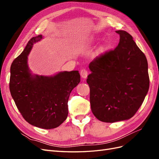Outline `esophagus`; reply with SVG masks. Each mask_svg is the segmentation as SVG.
I'll return each instance as SVG.
<instances>
[{"mask_svg": "<svg viewBox=\"0 0 159 159\" xmlns=\"http://www.w3.org/2000/svg\"><path fill=\"white\" fill-rule=\"evenodd\" d=\"M80 75L81 76V78H84V79H86L88 77V71L86 70L85 69H82L80 71Z\"/></svg>", "mask_w": 159, "mask_h": 159, "instance_id": "1", "label": "esophagus"}]
</instances>
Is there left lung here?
Listing matches in <instances>:
<instances>
[{
	"mask_svg": "<svg viewBox=\"0 0 159 159\" xmlns=\"http://www.w3.org/2000/svg\"><path fill=\"white\" fill-rule=\"evenodd\" d=\"M116 32L120 36L118 46L91 62L87 79L92 113L106 123L131 119L149 88L145 55L128 32Z\"/></svg>",
	"mask_w": 159,
	"mask_h": 159,
	"instance_id": "1",
	"label": "left lung"
}]
</instances>
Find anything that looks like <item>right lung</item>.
<instances>
[{
    "instance_id": "obj_1",
    "label": "right lung",
    "mask_w": 159,
    "mask_h": 159,
    "mask_svg": "<svg viewBox=\"0 0 159 159\" xmlns=\"http://www.w3.org/2000/svg\"><path fill=\"white\" fill-rule=\"evenodd\" d=\"M42 35L32 37L11 67L9 87L19 111L26 121L37 127L51 129L60 126L68 115L71 91L78 85V71H60L54 75L32 74L28 56Z\"/></svg>"
}]
</instances>
